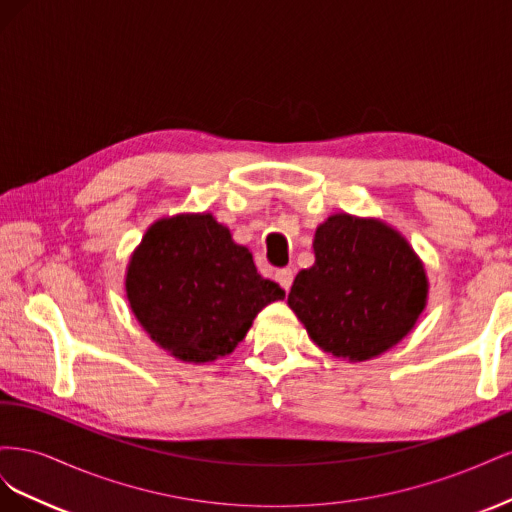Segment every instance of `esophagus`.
<instances>
[{
  "mask_svg": "<svg viewBox=\"0 0 512 512\" xmlns=\"http://www.w3.org/2000/svg\"><path fill=\"white\" fill-rule=\"evenodd\" d=\"M292 280H294V273H292V269H280L275 273V282L280 284L286 292L290 290V286H292Z\"/></svg>",
  "mask_w": 512,
  "mask_h": 512,
  "instance_id": "esophagus-1",
  "label": "esophagus"
}]
</instances>
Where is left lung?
Instances as JSON below:
<instances>
[{"instance_id": "8db88e82", "label": "left lung", "mask_w": 512, "mask_h": 512, "mask_svg": "<svg viewBox=\"0 0 512 512\" xmlns=\"http://www.w3.org/2000/svg\"><path fill=\"white\" fill-rule=\"evenodd\" d=\"M314 265L294 277L288 305L312 342L348 363L376 359L421 318L429 280L397 228L333 213L314 235Z\"/></svg>"}]
</instances>
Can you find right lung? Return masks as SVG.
Returning <instances> with one entry per match:
<instances>
[{
  "label": "right lung",
  "mask_w": 512,
  "mask_h": 512,
  "mask_svg": "<svg viewBox=\"0 0 512 512\" xmlns=\"http://www.w3.org/2000/svg\"><path fill=\"white\" fill-rule=\"evenodd\" d=\"M284 294L262 280L250 250L207 211L153 222L126 267L134 318L151 342L183 363L230 354L260 309Z\"/></svg>",
  "instance_id": "right-lung-1"
}]
</instances>
